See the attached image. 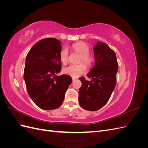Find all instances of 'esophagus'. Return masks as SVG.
<instances>
[{
    "label": "esophagus",
    "mask_w": 148,
    "mask_h": 148,
    "mask_svg": "<svg viewBox=\"0 0 148 148\" xmlns=\"http://www.w3.org/2000/svg\"><path fill=\"white\" fill-rule=\"evenodd\" d=\"M76 79L75 78H72V80H73V82H74L75 81V80Z\"/></svg>",
    "instance_id": "obj_1"
}]
</instances>
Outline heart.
Masks as SVG:
<instances>
[{
  "label": "heart",
  "instance_id": "heart-1",
  "mask_svg": "<svg viewBox=\"0 0 148 148\" xmlns=\"http://www.w3.org/2000/svg\"><path fill=\"white\" fill-rule=\"evenodd\" d=\"M71 49L75 52L80 54L79 62H84L87 65L90 66L93 62L92 56L89 54V47L86 43L77 42L71 46ZM60 60L63 64H67L69 61V51L66 48H63L60 52ZM86 70V66L83 63L78 65H71L64 69V73L71 76L73 78L78 77Z\"/></svg>",
  "mask_w": 148,
  "mask_h": 148
}]
</instances>
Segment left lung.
<instances>
[{"instance_id":"8db88e82","label":"left lung","mask_w":148,"mask_h":148,"mask_svg":"<svg viewBox=\"0 0 148 148\" xmlns=\"http://www.w3.org/2000/svg\"><path fill=\"white\" fill-rule=\"evenodd\" d=\"M95 64L88 73L90 81L80 77L79 104L83 109L96 111L105 106L110 99L117 82L119 69L115 52L107 44L97 42L94 47Z\"/></svg>"}]
</instances>
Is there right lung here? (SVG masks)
<instances>
[{"mask_svg":"<svg viewBox=\"0 0 148 148\" xmlns=\"http://www.w3.org/2000/svg\"><path fill=\"white\" fill-rule=\"evenodd\" d=\"M61 50L59 40L45 38L36 43L26 57L24 79L26 89L35 104L43 110L59 107L72 82L69 75L57 76L62 69Z\"/></svg>","mask_w":148,"mask_h":148,"instance_id":"1","label":"right lung"}]
</instances>
